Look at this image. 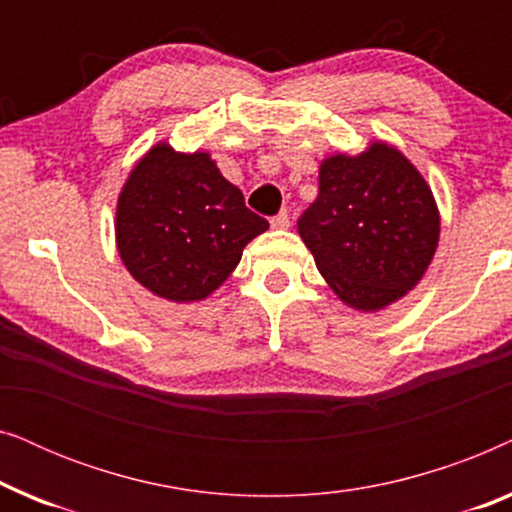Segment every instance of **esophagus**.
<instances>
[{
  "instance_id": "obj_1",
  "label": "esophagus",
  "mask_w": 512,
  "mask_h": 512,
  "mask_svg": "<svg viewBox=\"0 0 512 512\" xmlns=\"http://www.w3.org/2000/svg\"><path fill=\"white\" fill-rule=\"evenodd\" d=\"M270 223H272V228H277V230H284V228H289V212H286V209H282V212H279L277 216H272L270 219Z\"/></svg>"
}]
</instances>
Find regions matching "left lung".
I'll return each instance as SVG.
<instances>
[{"label":"left lung","instance_id":"1","mask_svg":"<svg viewBox=\"0 0 512 512\" xmlns=\"http://www.w3.org/2000/svg\"><path fill=\"white\" fill-rule=\"evenodd\" d=\"M298 233L342 303L375 312L415 289L438 247L440 216L415 165L382 142L319 167Z\"/></svg>","mask_w":512,"mask_h":512}]
</instances>
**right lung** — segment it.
I'll use <instances>...</instances> for the list:
<instances>
[{"mask_svg": "<svg viewBox=\"0 0 512 512\" xmlns=\"http://www.w3.org/2000/svg\"><path fill=\"white\" fill-rule=\"evenodd\" d=\"M268 230L223 179L209 153L156 144L125 181L116 207V244L144 289L193 303L226 282L242 249Z\"/></svg>", "mask_w": 512, "mask_h": 512, "instance_id": "right-lung-1", "label": "right lung"}]
</instances>
